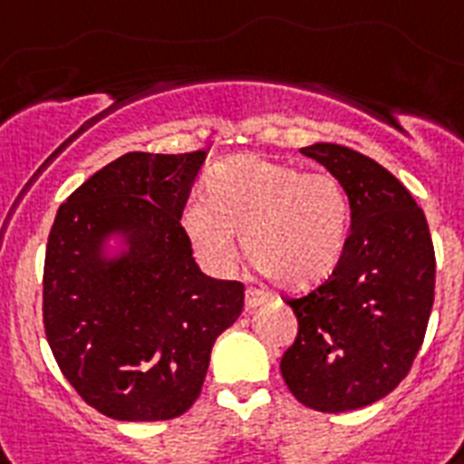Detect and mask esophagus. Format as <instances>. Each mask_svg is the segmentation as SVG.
Masks as SVG:
<instances>
[{"label":"esophagus","mask_w":464,"mask_h":464,"mask_svg":"<svg viewBox=\"0 0 464 464\" xmlns=\"http://www.w3.org/2000/svg\"><path fill=\"white\" fill-rule=\"evenodd\" d=\"M268 299H271V296H268L266 292H261V289L249 287L247 292H245V305H247V308H256V305L266 304Z\"/></svg>","instance_id":"1"}]
</instances>
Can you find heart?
I'll return each mask as SVG.
<instances>
[{"label": "heart", "mask_w": 464, "mask_h": 464, "mask_svg": "<svg viewBox=\"0 0 464 464\" xmlns=\"http://www.w3.org/2000/svg\"><path fill=\"white\" fill-rule=\"evenodd\" d=\"M182 227L196 255L212 268H228L240 236L247 261L282 287L324 280L343 255L350 200L329 172L243 154L209 175L208 203L191 200Z\"/></svg>", "instance_id": "b5f03b06"}]
</instances>
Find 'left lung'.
Segmentation results:
<instances>
[{
    "label": "left lung",
    "mask_w": 464,
    "mask_h": 464,
    "mask_svg": "<svg viewBox=\"0 0 464 464\" xmlns=\"http://www.w3.org/2000/svg\"><path fill=\"white\" fill-rule=\"evenodd\" d=\"M301 154L324 165L350 200V236L332 276L301 299L282 354L289 392L322 413L382 400L406 378L434 304V247L425 212L369 156L317 142Z\"/></svg>",
    "instance_id": "left-lung-1"
}]
</instances>
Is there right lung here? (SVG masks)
<instances>
[{"label": "right lung", "mask_w": 464, "mask_h": 464, "mask_svg": "<svg viewBox=\"0 0 464 464\" xmlns=\"http://www.w3.org/2000/svg\"><path fill=\"white\" fill-rule=\"evenodd\" d=\"M205 151H130L60 205L44 264V329L60 372L114 420H170L198 400L245 287L205 276L179 224ZM119 235L124 249L103 245Z\"/></svg>", "instance_id": "1"}]
</instances>
